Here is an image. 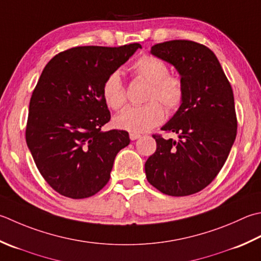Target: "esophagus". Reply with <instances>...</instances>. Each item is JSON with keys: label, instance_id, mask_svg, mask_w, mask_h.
I'll return each mask as SVG.
<instances>
[{"label": "esophagus", "instance_id": "obj_1", "mask_svg": "<svg viewBox=\"0 0 261 261\" xmlns=\"http://www.w3.org/2000/svg\"><path fill=\"white\" fill-rule=\"evenodd\" d=\"M140 134H130V139L131 140H137L138 138H140Z\"/></svg>", "mask_w": 261, "mask_h": 261}]
</instances>
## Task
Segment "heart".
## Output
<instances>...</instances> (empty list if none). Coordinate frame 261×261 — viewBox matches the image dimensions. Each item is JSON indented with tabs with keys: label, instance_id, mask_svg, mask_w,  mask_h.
Returning <instances> with one entry per match:
<instances>
[{
	"label": "heart",
	"instance_id": "obj_1",
	"mask_svg": "<svg viewBox=\"0 0 261 261\" xmlns=\"http://www.w3.org/2000/svg\"><path fill=\"white\" fill-rule=\"evenodd\" d=\"M131 71L137 79L149 84L146 101L142 106H127L117 114L113 123L117 129L131 134H141L152 129L164 120V109L167 113H175L185 101V84L180 76L168 73V66L162 60L151 55H142L134 64ZM106 105L112 110H120L126 101V89L119 73H111L101 86Z\"/></svg>",
	"mask_w": 261,
	"mask_h": 261
}]
</instances>
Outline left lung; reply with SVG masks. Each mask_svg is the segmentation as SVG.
I'll return each instance as SVG.
<instances>
[{
    "label": "left lung",
    "mask_w": 261,
    "mask_h": 261,
    "mask_svg": "<svg viewBox=\"0 0 261 261\" xmlns=\"http://www.w3.org/2000/svg\"><path fill=\"white\" fill-rule=\"evenodd\" d=\"M151 54L173 64L185 84V101L162 127L178 140L152 135L156 151L145 171L148 182L173 197L197 193L225 164L237 137L238 119L231 84L207 46L176 39L156 44Z\"/></svg>",
    "instance_id": "obj_1"
}]
</instances>
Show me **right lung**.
I'll list each match as a JSON object with an SVG mask.
<instances>
[{"mask_svg":"<svg viewBox=\"0 0 261 261\" xmlns=\"http://www.w3.org/2000/svg\"><path fill=\"white\" fill-rule=\"evenodd\" d=\"M138 48V43L78 46L56 54L40 74L25 141L39 173L60 195H96L109 182L117 152L130 144L126 131L100 130L111 120L101 86Z\"/></svg>","mask_w":261,"mask_h":261,"instance_id":"1","label":"right lung"}]
</instances>
